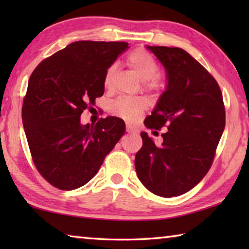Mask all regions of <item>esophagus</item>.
<instances>
[{
    "label": "esophagus",
    "mask_w": 249,
    "mask_h": 249,
    "mask_svg": "<svg viewBox=\"0 0 249 249\" xmlns=\"http://www.w3.org/2000/svg\"><path fill=\"white\" fill-rule=\"evenodd\" d=\"M126 132L130 133V134H134V133H137V129H135V128L132 127V126L127 125V126H126Z\"/></svg>",
    "instance_id": "1"
}]
</instances>
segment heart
Instances as JSON below:
<instances>
[{"label": "heart", "instance_id": "1", "mask_svg": "<svg viewBox=\"0 0 249 249\" xmlns=\"http://www.w3.org/2000/svg\"><path fill=\"white\" fill-rule=\"evenodd\" d=\"M127 66L133 72L140 78L145 90L157 92L165 88V80L158 72V64L156 59L145 50L138 49L130 53L127 57ZM116 66H109L104 77V86L109 88L112 86ZM147 107L145 99H128L122 98L116 100L111 107L113 114L125 121L134 122L140 117L141 113Z\"/></svg>", "mask_w": 249, "mask_h": 249}]
</instances>
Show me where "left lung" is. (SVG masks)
<instances>
[{
  "mask_svg": "<svg viewBox=\"0 0 249 249\" xmlns=\"http://www.w3.org/2000/svg\"><path fill=\"white\" fill-rule=\"evenodd\" d=\"M167 71V88L145 126L160 129L161 145L142 132L135 157L138 179L154 195L171 197L191 190L208 174L225 127V107L216 80L178 47L147 46Z\"/></svg>",
  "mask_w": 249,
  "mask_h": 249,
  "instance_id": "1",
  "label": "left lung"
}]
</instances>
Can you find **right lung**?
<instances>
[{"label": "right lung", "instance_id": "right-lung-1", "mask_svg": "<svg viewBox=\"0 0 249 249\" xmlns=\"http://www.w3.org/2000/svg\"><path fill=\"white\" fill-rule=\"evenodd\" d=\"M127 48L125 41H74L33 71L23 125L34 165L54 188L74 190L89 182L124 135L119 117L82 125L80 116L103 95L105 72Z\"/></svg>", "mask_w": 249, "mask_h": 249}]
</instances>
